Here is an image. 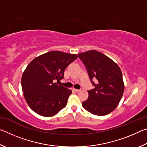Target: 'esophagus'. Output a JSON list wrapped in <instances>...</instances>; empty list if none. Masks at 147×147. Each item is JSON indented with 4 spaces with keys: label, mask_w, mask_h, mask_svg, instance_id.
I'll use <instances>...</instances> for the list:
<instances>
[{
    "label": "esophagus",
    "mask_w": 147,
    "mask_h": 147,
    "mask_svg": "<svg viewBox=\"0 0 147 147\" xmlns=\"http://www.w3.org/2000/svg\"><path fill=\"white\" fill-rule=\"evenodd\" d=\"M73 91H74L76 92V93H78L80 91V89H73Z\"/></svg>",
    "instance_id": "obj_1"
}]
</instances>
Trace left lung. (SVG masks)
I'll return each instance as SVG.
<instances>
[{"label":"left lung","mask_w":147,"mask_h":147,"mask_svg":"<svg viewBox=\"0 0 147 147\" xmlns=\"http://www.w3.org/2000/svg\"><path fill=\"white\" fill-rule=\"evenodd\" d=\"M78 56L94 87L88 91V99L83 102L82 106L93 115H108L117 106L123 94L124 86L121 69L100 52L89 51L78 54Z\"/></svg>","instance_id":"8db88e82"}]
</instances>
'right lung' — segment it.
<instances>
[{"label":"right lung","instance_id":"add662e5","mask_svg":"<svg viewBox=\"0 0 147 147\" xmlns=\"http://www.w3.org/2000/svg\"><path fill=\"white\" fill-rule=\"evenodd\" d=\"M76 54L51 51L34 59L24 71L21 86L27 104L36 113L51 117L66 106L72 91L56 82L64 78Z\"/></svg>","mask_w":147,"mask_h":147}]
</instances>
